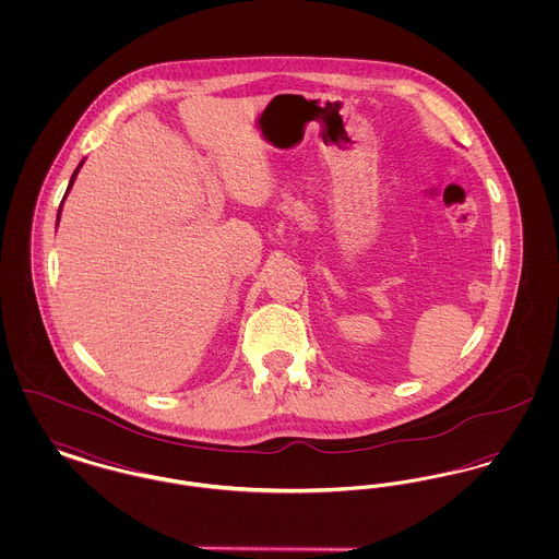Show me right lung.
Masks as SVG:
<instances>
[{"mask_svg":"<svg viewBox=\"0 0 559 559\" xmlns=\"http://www.w3.org/2000/svg\"><path fill=\"white\" fill-rule=\"evenodd\" d=\"M78 171H80V167H78V169H75V174H73V178H71V182H69V188H67V192H69V190H71V187H73V182H75V176H78ZM62 201H64V199H62ZM58 217H60V212H58Z\"/></svg>","mask_w":559,"mask_h":559,"instance_id":"obj_1","label":"right lung"}]
</instances>
